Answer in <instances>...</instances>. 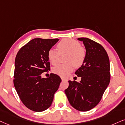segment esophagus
<instances>
[{"label": "esophagus", "instance_id": "34e87169", "mask_svg": "<svg viewBox=\"0 0 125 125\" xmlns=\"http://www.w3.org/2000/svg\"><path fill=\"white\" fill-rule=\"evenodd\" d=\"M61 80H62V81H67V78H64V77H61Z\"/></svg>", "mask_w": 125, "mask_h": 125}]
</instances>
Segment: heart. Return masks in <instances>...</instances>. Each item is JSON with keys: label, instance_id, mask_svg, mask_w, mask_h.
Wrapping results in <instances>:
<instances>
[{"label": "heart", "instance_id": "heart-1", "mask_svg": "<svg viewBox=\"0 0 125 125\" xmlns=\"http://www.w3.org/2000/svg\"><path fill=\"white\" fill-rule=\"evenodd\" d=\"M58 52L51 49L47 53L49 61L53 65L57 64L60 54H67L66 64H59L53 68V72L60 76H67L73 70V66L78 68L83 65L86 57V50L81 43L75 39L65 38L57 45Z\"/></svg>", "mask_w": 125, "mask_h": 125}]
</instances>
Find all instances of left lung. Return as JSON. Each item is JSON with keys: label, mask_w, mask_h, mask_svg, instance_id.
<instances>
[{"label": "left lung", "mask_w": 125, "mask_h": 125, "mask_svg": "<svg viewBox=\"0 0 125 125\" xmlns=\"http://www.w3.org/2000/svg\"><path fill=\"white\" fill-rule=\"evenodd\" d=\"M78 40L83 42L86 50L85 61L75 73L81 81H69L65 93L72 107L84 112L95 107L102 98L110 82V64L101 44L87 38Z\"/></svg>", "instance_id": "1"}]
</instances>
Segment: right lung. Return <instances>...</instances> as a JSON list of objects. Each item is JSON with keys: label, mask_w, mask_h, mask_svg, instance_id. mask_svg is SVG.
Segmentation results:
<instances>
[{"label": "right lung", "mask_w": 125, "mask_h": 125, "mask_svg": "<svg viewBox=\"0 0 125 125\" xmlns=\"http://www.w3.org/2000/svg\"><path fill=\"white\" fill-rule=\"evenodd\" d=\"M58 40L35 38L17 54L14 85L23 104L33 111H43L50 107L61 82L54 73L49 78L41 77L42 73L50 70L47 53Z\"/></svg>", "instance_id": "obj_1"}]
</instances>
